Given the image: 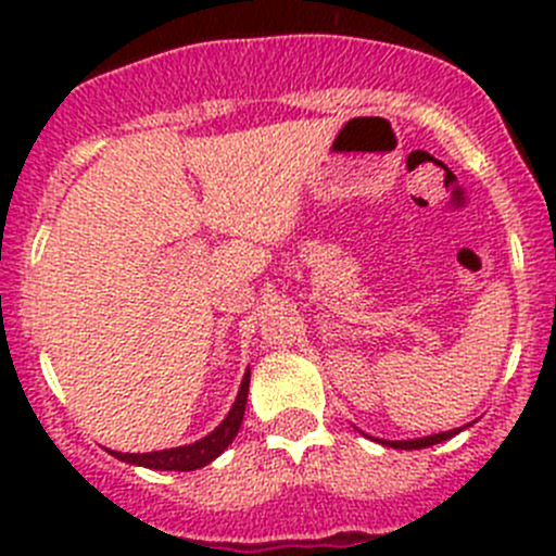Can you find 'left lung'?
Masks as SVG:
<instances>
[{"instance_id":"obj_1","label":"left lung","mask_w":556,"mask_h":556,"mask_svg":"<svg viewBox=\"0 0 556 556\" xmlns=\"http://www.w3.org/2000/svg\"><path fill=\"white\" fill-rule=\"evenodd\" d=\"M454 433H457V430H450V433H435V435H428V439H417V441H384V444L395 446V450H425V446H433V444H441V441L452 439Z\"/></svg>"}]
</instances>
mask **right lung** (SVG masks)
I'll use <instances>...</instances> for the list:
<instances>
[{"mask_svg":"<svg viewBox=\"0 0 556 556\" xmlns=\"http://www.w3.org/2000/svg\"><path fill=\"white\" fill-rule=\"evenodd\" d=\"M247 387H250V374L244 377L242 387H239V395L233 401L231 412L228 417L217 425V430H212L206 439L195 441V444L188 446H177V450H164V452H148V454H123V452H112L117 459L131 465H144V468L153 470H195L204 468L206 463L217 457L233 439H237L239 428H242L244 419V406H247Z\"/></svg>","mask_w":556,"mask_h":556,"instance_id":"right-lung-1","label":"right lung"}]
</instances>
